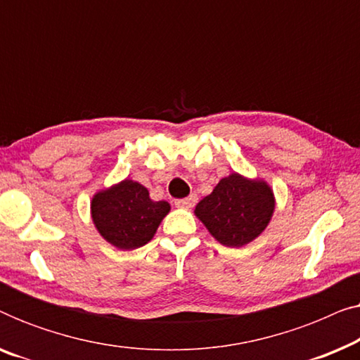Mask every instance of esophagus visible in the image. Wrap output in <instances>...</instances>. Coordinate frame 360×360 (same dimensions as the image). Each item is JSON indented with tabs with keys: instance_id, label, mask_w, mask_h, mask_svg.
<instances>
[{
	"instance_id": "1",
	"label": "esophagus",
	"mask_w": 360,
	"mask_h": 360,
	"mask_svg": "<svg viewBox=\"0 0 360 360\" xmlns=\"http://www.w3.org/2000/svg\"><path fill=\"white\" fill-rule=\"evenodd\" d=\"M196 201H198V196L195 193H191L186 196V198H181V200H175V205L176 206H185V208H188V206H193Z\"/></svg>"
}]
</instances>
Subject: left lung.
Here are the masks:
<instances>
[{"label":"left lung","instance_id":"1","mask_svg":"<svg viewBox=\"0 0 360 360\" xmlns=\"http://www.w3.org/2000/svg\"><path fill=\"white\" fill-rule=\"evenodd\" d=\"M195 213L216 240L228 248H240L257 238L269 224L274 213V193L264 181H250L233 174L196 205Z\"/></svg>","mask_w":360,"mask_h":360}]
</instances>
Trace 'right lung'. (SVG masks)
I'll return each instance as SVG.
<instances>
[{
  "label": "right lung",
  "instance_id": "obj_1",
  "mask_svg": "<svg viewBox=\"0 0 360 360\" xmlns=\"http://www.w3.org/2000/svg\"><path fill=\"white\" fill-rule=\"evenodd\" d=\"M169 210L167 201H152L147 188L132 180L100 191L91 201L93 221L100 234L124 250L149 243Z\"/></svg>",
  "mask_w": 360,
  "mask_h": 360
}]
</instances>
